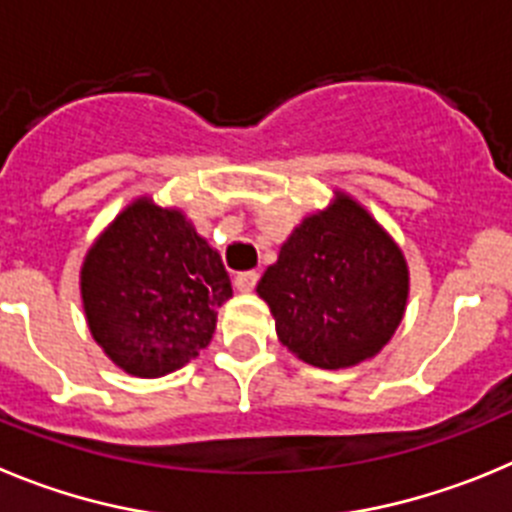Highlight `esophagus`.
Listing matches in <instances>:
<instances>
[{
	"instance_id": "esophagus-1",
	"label": "esophagus",
	"mask_w": 512,
	"mask_h": 512,
	"mask_svg": "<svg viewBox=\"0 0 512 512\" xmlns=\"http://www.w3.org/2000/svg\"><path fill=\"white\" fill-rule=\"evenodd\" d=\"M257 280H260V275H257L255 270H247V273H237V275H234V288H237L239 293H250V290H255Z\"/></svg>"
}]
</instances>
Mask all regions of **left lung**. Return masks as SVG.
Listing matches in <instances>:
<instances>
[{"label":"left lung","instance_id":"1","mask_svg":"<svg viewBox=\"0 0 512 512\" xmlns=\"http://www.w3.org/2000/svg\"><path fill=\"white\" fill-rule=\"evenodd\" d=\"M283 347L321 370L375 357L403 321L408 265L380 224L336 191L306 216L257 283Z\"/></svg>","mask_w":512,"mask_h":512}]
</instances>
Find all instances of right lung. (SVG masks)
<instances>
[{
	"mask_svg": "<svg viewBox=\"0 0 512 512\" xmlns=\"http://www.w3.org/2000/svg\"><path fill=\"white\" fill-rule=\"evenodd\" d=\"M91 336L135 377H163L199 357L232 298L222 257L178 209L132 201L81 267Z\"/></svg>",
	"mask_w": 512,
	"mask_h": 512,
	"instance_id": "add662e5",
	"label": "right lung"
}]
</instances>
